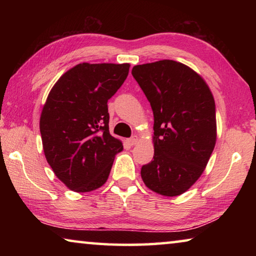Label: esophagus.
<instances>
[{
	"mask_svg": "<svg viewBox=\"0 0 256 256\" xmlns=\"http://www.w3.org/2000/svg\"><path fill=\"white\" fill-rule=\"evenodd\" d=\"M138 140V138L136 136H133L132 138H128V144L130 146H134V144H136Z\"/></svg>",
	"mask_w": 256,
	"mask_h": 256,
	"instance_id": "1",
	"label": "esophagus"
}]
</instances>
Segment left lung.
<instances>
[{
    "label": "left lung",
    "instance_id": "8db88e82",
    "mask_svg": "<svg viewBox=\"0 0 256 256\" xmlns=\"http://www.w3.org/2000/svg\"><path fill=\"white\" fill-rule=\"evenodd\" d=\"M132 76L154 120V160L142 166V180L160 196H180L200 178L214 149V96L200 74L176 60L136 66Z\"/></svg>",
    "mask_w": 256,
    "mask_h": 256
}]
</instances>
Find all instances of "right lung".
I'll return each instance as SVG.
<instances>
[{"mask_svg": "<svg viewBox=\"0 0 256 256\" xmlns=\"http://www.w3.org/2000/svg\"><path fill=\"white\" fill-rule=\"evenodd\" d=\"M130 64L81 63L60 78L42 107L40 128L47 162L71 190L106 183L122 141L110 133L108 99L126 79Z\"/></svg>", "mask_w": 256, "mask_h": 256, "instance_id": "add662e5", "label": "right lung"}]
</instances>
